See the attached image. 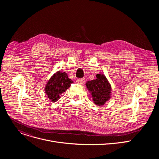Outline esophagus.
Masks as SVG:
<instances>
[{
  "label": "esophagus",
  "mask_w": 159,
  "mask_h": 159,
  "mask_svg": "<svg viewBox=\"0 0 159 159\" xmlns=\"http://www.w3.org/2000/svg\"><path fill=\"white\" fill-rule=\"evenodd\" d=\"M77 82L78 83V84H85L86 80H85V79H78L77 80Z\"/></svg>",
  "instance_id": "34e87169"
}]
</instances>
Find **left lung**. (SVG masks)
<instances>
[{
    "instance_id": "obj_1",
    "label": "left lung",
    "mask_w": 159,
    "mask_h": 159,
    "mask_svg": "<svg viewBox=\"0 0 159 159\" xmlns=\"http://www.w3.org/2000/svg\"><path fill=\"white\" fill-rule=\"evenodd\" d=\"M95 80L86 83L94 103L101 106L110 100L111 97V86L104 74H97Z\"/></svg>"
}]
</instances>
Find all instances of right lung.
<instances>
[{
	"label": "right lung",
	"mask_w": 159,
	"mask_h": 159,
	"mask_svg": "<svg viewBox=\"0 0 159 159\" xmlns=\"http://www.w3.org/2000/svg\"><path fill=\"white\" fill-rule=\"evenodd\" d=\"M73 82L66 72L58 71L49 79L45 86V93L52 102L57 101L61 95L68 89Z\"/></svg>",
	"instance_id": "1"
}]
</instances>
